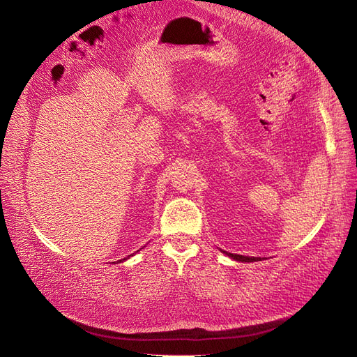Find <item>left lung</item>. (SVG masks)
<instances>
[{
  "instance_id": "left-lung-1",
  "label": "left lung",
  "mask_w": 357,
  "mask_h": 357,
  "mask_svg": "<svg viewBox=\"0 0 357 357\" xmlns=\"http://www.w3.org/2000/svg\"><path fill=\"white\" fill-rule=\"evenodd\" d=\"M225 255L231 257L236 261H241V262H254V261H259V258H254V257H243V255H236V254H228V252H224Z\"/></svg>"
}]
</instances>
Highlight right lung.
<instances>
[{
	"label": "right lung",
	"mask_w": 357,
	"mask_h": 357,
	"mask_svg": "<svg viewBox=\"0 0 357 357\" xmlns=\"http://www.w3.org/2000/svg\"><path fill=\"white\" fill-rule=\"evenodd\" d=\"M124 259H126V258H124Z\"/></svg>",
	"instance_id": "obj_1"
}]
</instances>
